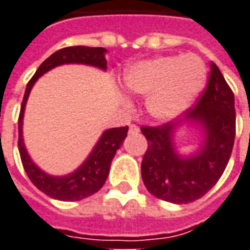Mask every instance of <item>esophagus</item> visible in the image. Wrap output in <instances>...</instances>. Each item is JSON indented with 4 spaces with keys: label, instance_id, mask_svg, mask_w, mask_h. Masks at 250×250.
<instances>
[{
    "label": "esophagus",
    "instance_id": "obj_1",
    "mask_svg": "<svg viewBox=\"0 0 250 250\" xmlns=\"http://www.w3.org/2000/svg\"><path fill=\"white\" fill-rule=\"evenodd\" d=\"M128 131H130V134H138V132H139V127L135 125H131Z\"/></svg>",
    "mask_w": 250,
    "mask_h": 250
}]
</instances>
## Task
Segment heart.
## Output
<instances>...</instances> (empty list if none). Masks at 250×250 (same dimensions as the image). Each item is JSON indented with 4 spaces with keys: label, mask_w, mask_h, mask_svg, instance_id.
I'll return each instance as SVG.
<instances>
[{
    "label": "heart",
    "mask_w": 250,
    "mask_h": 250,
    "mask_svg": "<svg viewBox=\"0 0 250 250\" xmlns=\"http://www.w3.org/2000/svg\"><path fill=\"white\" fill-rule=\"evenodd\" d=\"M207 81V67L196 55H167L132 64L123 76L127 92L147 96L146 111L170 122L191 107Z\"/></svg>",
    "instance_id": "obj_1"
}]
</instances>
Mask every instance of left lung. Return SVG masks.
<instances>
[{
    "instance_id": "obj_1",
    "label": "left lung",
    "mask_w": 250,
    "mask_h": 250,
    "mask_svg": "<svg viewBox=\"0 0 250 250\" xmlns=\"http://www.w3.org/2000/svg\"><path fill=\"white\" fill-rule=\"evenodd\" d=\"M199 103L176 122L142 127L147 139L143 155L142 180L155 198L174 204L200 199L215 186L228 165L235 137L234 95L214 62ZM181 126H195L201 143L189 155H181L175 134Z\"/></svg>"
}]
</instances>
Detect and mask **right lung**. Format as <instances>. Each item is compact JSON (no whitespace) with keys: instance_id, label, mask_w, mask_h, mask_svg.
Wrapping results in <instances>:
<instances>
[{"instance_id":"1","label":"right lung","mask_w":250,"mask_h":250,"mask_svg":"<svg viewBox=\"0 0 250 250\" xmlns=\"http://www.w3.org/2000/svg\"><path fill=\"white\" fill-rule=\"evenodd\" d=\"M105 54H107V50L103 47L74 46L58 50L40 64L39 69L36 70L35 76L31 78V81L28 83L25 88L20 116H19V151H20L24 170L28 174L29 180L34 183V186L38 189L44 192L47 196L52 199L62 200V202H76V200L88 198L99 191L107 180L113 157L125 142L128 127H118V128L105 130L101 134L99 141L96 142L92 151L86 157V160L77 167L76 170L64 176H52V174L46 173L32 161L24 143L22 123H24V112H25L28 97L34 88L35 83L40 77L57 66L70 63L86 64V66H93L105 71L107 70Z\"/></svg>"}]
</instances>
